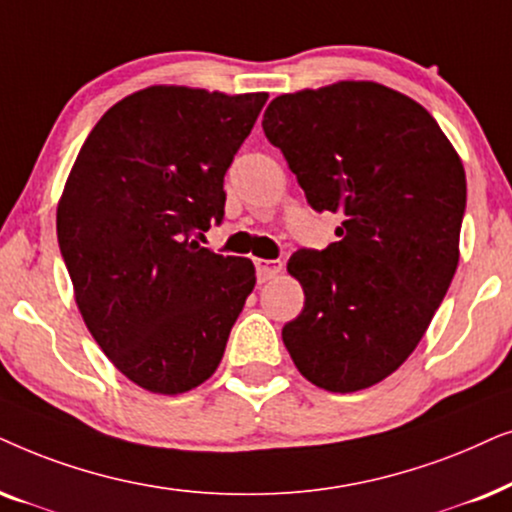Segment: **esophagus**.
Returning <instances> with one entry per match:
<instances>
[{"instance_id":"esophagus-1","label":"esophagus","mask_w":512,"mask_h":512,"mask_svg":"<svg viewBox=\"0 0 512 512\" xmlns=\"http://www.w3.org/2000/svg\"><path fill=\"white\" fill-rule=\"evenodd\" d=\"M255 269H257V281L267 283L271 278H276L283 271V262L281 260H255Z\"/></svg>"}]
</instances>
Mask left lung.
<instances>
[{
    "mask_svg": "<svg viewBox=\"0 0 512 512\" xmlns=\"http://www.w3.org/2000/svg\"><path fill=\"white\" fill-rule=\"evenodd\" d=\"M262 128L311 208L344 215L339 241L290 257L304 309L285 349L318 388H370L410 358L452 283L463 163L419 102L374 81L278 95Z\"/></svg>",
    "mask_w": 512,
    "mask_h": 512,
    "instance_id": "1",
    "label": "left lung"
}]
</instances>
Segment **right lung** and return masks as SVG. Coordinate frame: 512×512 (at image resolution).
Returning <instances> with one entry per match:
<instances>
[{
	"mask_svg": "<svg viewBox=\"0 0 512 512\" xmlns=\"http://www.w3.org/2000/svg\"><path fill=\"white\" fill-rule=\"evenodd\" d=\"M267 93L149 86L109 107L58 201L81 318L121 374L177 395L220 365L255 288L248 257L201 248L224 217V173Z\"/></svg>",
	"mask_w": 512,
	"mask_h": 512,
	"instance_id": "right-lung-1",
	"label": "right lung"
}]
</instances>
